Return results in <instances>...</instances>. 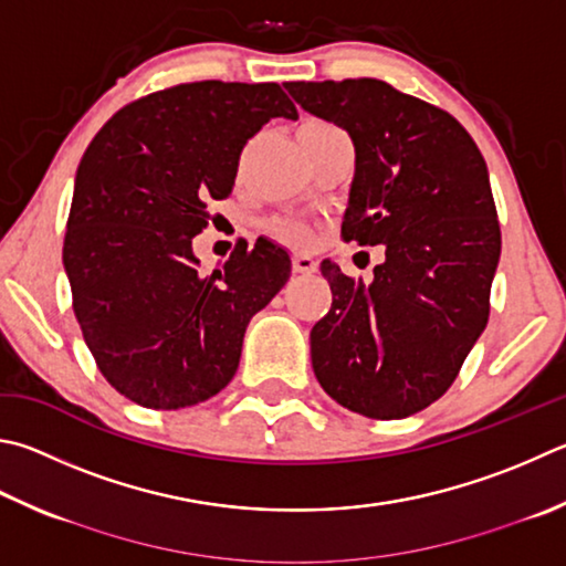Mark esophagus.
<instances>
[{"mask_svg": "<svg viewBox=\"0 0 566 566\" xmlns=\"http://www.w3.org/2000/svg\"><path fill=\"white\" fill-rule=\"evenodd\" d=\"M294 272H296V274H314V272H316L314 256L306 254V252L294 254Z\"/></svg>", "mask_w": 566, "mask_h": 566, "instance_id": "1", "label": "esophagus"}]
</instances>
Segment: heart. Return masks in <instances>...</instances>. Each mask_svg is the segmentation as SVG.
<instances>
[{"label": "heart", "mask_w": 566, "mask_h": 566, "mask_svg": "<svg viewBox=\"0 0 566 566\" xmlns=\"http://www.w3.org/2000/svg\"><path fill=\"white\" fill-rule=\"evenodd\" d=\"M310 126H314V128H334V126H326V123H310ZM274 232H276V238H282V240L292 242V244H310L312 242V232L306 230L304 224L294 222V220L276 222Z\"/></svg>", "instance_id": "heart-1"}]
</instances>
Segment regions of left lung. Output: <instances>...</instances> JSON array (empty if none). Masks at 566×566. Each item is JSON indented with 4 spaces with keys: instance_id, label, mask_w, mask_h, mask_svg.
I'll return each mask as SVG.
<instances>
[{
    "instance_id": "8db88e82",
    "label": "left lung",
    "mask_w": 566,
    "mask_h": 566,
    "mask_svg": "<svg viewBox=\"0 0 566 566\" xmlns=\"http://www.w3.org/2000/svg\"><path fill=\"white\" fill-rule=\"evenodd\" d=\"M284 86L354 140L342 240L386 244L371 284L322 262L334 300L310 336L314 374L354 413L413 416L453 386L488 326L502 238L485 158L458 118L386 81Z\"/></svg>"
}]
</instances>
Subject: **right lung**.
Instances as JSON below:
<instances>
[{"mask_svg": "<svg viewBox=\"0 0 566 566\" xmlns=\"http://www.w3.org/2000/svg\"><path fill=\"white\" fill-rule=\"evenodd\" d=\"M296 118L280 84L192 81L123 106L78 163L64 266L74 314L106 381L153 410L188 408L232 381L250 318L292 274L260 238L202 276L192 238L230 198L242 148Z\"/></svg>", "mask_w": 566, "mask_h": 566, "instance_id": "1", "label": "right lung"}]
</instances>
